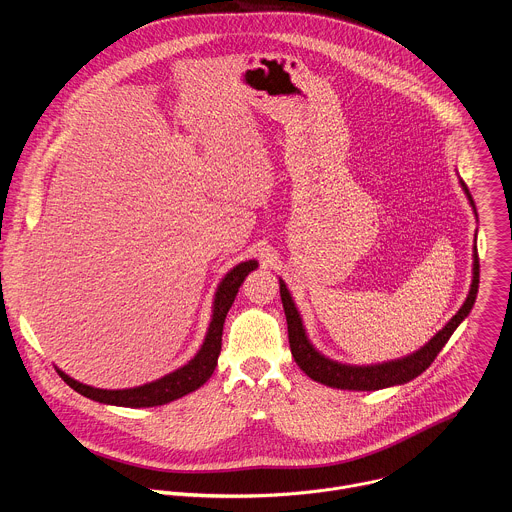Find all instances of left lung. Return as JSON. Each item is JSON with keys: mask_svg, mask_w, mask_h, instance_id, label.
I'll use <instances>...</instances> for the list:
<instances>
[{"mask_svg": "<svg viewBox=\"0 0 512 512\" xmlns=\"http://www.w3.org/2000/svg\"><path fill=\"white\" fill-rule=\"evenodd\" d=\"M474 212V200L472 194L468 190V186L464 184V180H460ZM478 283H480V263H478V249L474 245V267H472V285H470V294L464 302V306L458 310V314L437 332L425 346H421L417 352L397 358V360H389L383 364H367V367H352V364H342L336 360L326 358L324 354H320L312 342L306 336V328L302 324V316L291 300V294L287 285L283 283V279H279V294H281V304L285 310V320H287V336H289V348L291 354H294V360L298 362V367L314 381L334 387V389H348V391H377V389H385V387H393V385H403L413 381L415 377H419L429 364L435 360V356L440 354V350L446 346V342L450 340V336L454 334V330L462 324V320L470 314L474 302H476V294H478Z\"/></svg>", "mask_w": 512, "mask_h": 512, "instance_id": "1", "label": "left lung"}]
</instances>
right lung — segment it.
I'll use <instances>...</instances> for the list:
<instances>
[{"label": "right lung", "instance_id": "1", "mask_svg": "<svg viewBox=\"0 0 512 512\" xmlns=\"http://www.w3.org/2000/svg\"><path fill=\"white\" fill-rule=\"evenodd\" d=\"M257 269V261H243L237 267H233L225 279L218 283L216 294H214V304H212V320L208 324V332L204 336V342L200 346V350L194 354L192 360H188L184 367L176 369L174 373L145 383L141 387H133V389H117V391H107V389H95L89 385H83L75 379H70L68 375H64L60 369H56V373L62 377V381L75 389L77 393L105 403V405H117V407H158V405H166L170 401H176L192 391H196L198 387H202L210 375L214 373L218 354H221V344H223V324L227 318V312L231 310L239 287L245 281V277Z\"/></svg>", "mask_w": 512, "mask_h": 512}]
</instances>
